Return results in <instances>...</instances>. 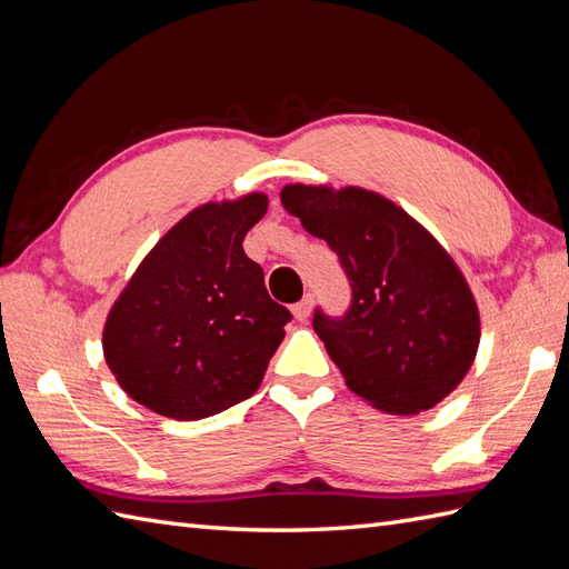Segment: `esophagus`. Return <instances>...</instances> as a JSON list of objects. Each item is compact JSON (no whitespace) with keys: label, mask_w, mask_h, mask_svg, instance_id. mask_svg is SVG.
I'll return each mask as SVG.
<instances>
[{"label":"esophagus","mask_w":569,"mask_h":569,"mask_svg":"<svg viewBox=\"0 0 569 569\" xmlns=\"http://www.w3.org/2000/svg\"><path fill=\"white\" fill-rule=\"evenodd\" d=\"M312 305H315L312 296H305L298 305H293V317L298 322H308V317L312 315Z\"/></svg>","instance_id":"1"}]
</instances>
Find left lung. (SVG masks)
Wrapping results in <instances>:
<instances>
[{"instance_id":"left-lung-1","label":"left lung","mask_w":569,"mask_h":569,"mask_svg":"<svg viewBox=\"0 0 569 569\" xmlns=\"http://www.w3.org/2000/svg\"><path fill=\"white\" fill-rule=\"evenodd\" d=\"M283 209L327 240L351 281L339 319L312 327L348 389L397 416L428 411L471 370L478 305L457 261L395 201L362 187L286 184Z\"/></svg>"}]
</instances>
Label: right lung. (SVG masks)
Listing matches in <instances>:
<instances>
[{"instance_id":"1","label":"right lung","mask_w":569,"mask_h":569,"mask_svg":"<svg viewBox=\"0 0 569 569\" xmlns=\"http://www.w3.org/2000/svg\"><path fill=\"white\" fill-rule=\"evenodd\" d=\"M261 192L209 201L174 223L114 300L103 353L137 403L199 420L250 399L290 312L273 302L242 240L267 213Z\"/></svg>"}]
</instances>
